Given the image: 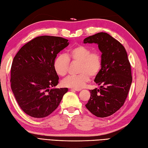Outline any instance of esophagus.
<instances>
[{"instance_id": "obj_1", "label": "esophagus", "mask_w": 148, "mask_h": 148, "mask_svg": "<svg viewBox=\"0 0 148 148\" xmlns=\"http://www.w3.org/2000/svg\"><path fill=\"white\" fill-rule=\"evenodd\" d=\"M71 90H73V91H81V89H71Z\"/></svg>"}]
</instances>
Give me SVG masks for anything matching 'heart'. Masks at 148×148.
<instances>
[{
  "label": "heart",
  "mask_w": 148,
  "mask_h": 148,
  "mask_svg": "<svg viewBox=\"0 0 148 148\" xmlns=\"http://www.w3.org/2000/svg\"><path fill=\"white\" fill-rule=\"evenodd\" d=\"M70 61L79 62L77 75H70L62 81L64 87L80 89L89 82L90 77L95 78L100 73L103 65L102 57L98 51H92L85 45H77L72 48L66 55L60 54L53 61V68L56 73L64 77L68 73Z\"/></svg>",
  "instance_id": "b5f03b06"
}]
</instances>
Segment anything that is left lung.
Returning a JSON list of instances; mask_svg holds the SVG:
<instances>
[{
	"label": "left lung",
	"mask_w": 148,
	"mask_h": 148,
	"mask_svg": "<svg viewBox=\"0 0 148 148\" xmlns=\"http://www.w3.org/2000/svg\"><path fill=\"white\" fill-rule=\"evenodd\" d=\"M84 43H97L103 65L95 82L100 88L90 90L86 108L95 116L106 117L125 103L132 82L131 65L123 45L106 32H99L84 39Z\"/></svg>",
	"instance_id": "left-lung-1"
}]
</instances>
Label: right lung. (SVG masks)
<instances>
[{
    "label": "right lung",
    "instance_id": "1",
    "mask_svg": "<svg viewBox=\"0 0 148 148\" xmlns=\"http://www.w3.org/2000/svg\"><path fill=\"white\" fill-rule=\"evenodd\" d=\"M68 41L57 36H38L24 45L14 57L11 89L21 109L27 115L36 118L49 116L68 91V88L50 89L59 83L54 59L69 45Z\"/></svg>",
    "mask_w": 148,
    "mask_h": 148
}]
</instances>
